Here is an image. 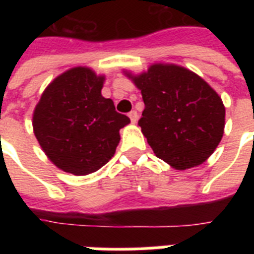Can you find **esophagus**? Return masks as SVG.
<instances>
[{
    "label": "esophagus",
    "mask_w": 254,
    "mask_h": 254,
    "mask_svg": "<svg viewBox=\"0 0 254 254\" xmlns=\"http://www.w3.org/2000/svg\"><path fill=\"white\" fill-rule=\"evenodd\" d=\"M129 119H130V121L133 124H135L137 123V120H138V113H137V112L135 111H131V112H129Z\"/></svg>",
    "instance_id": "34e87169"
}]
</instances>
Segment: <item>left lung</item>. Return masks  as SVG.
I'll list each match as a JSON object with an SVG mask.
<instances>
[{
  "label": "left lung",
  "mask_w": 254,
  "mask_h": 254,
  "mask_svg": "<svg viewBox=\"0 0 254 254\" xmlns=\"http://www.w3.org/2000/svg\"><path fill=\"white\" fill-rule=\"evenodd\" d=\"M124 73L141 91L145 109L138 125L154 154L177 170L205 162L224 134L225 107L217 92L177 64Z\"/></svg>",
  "instance_id": "obj_1"
}]
</instances>
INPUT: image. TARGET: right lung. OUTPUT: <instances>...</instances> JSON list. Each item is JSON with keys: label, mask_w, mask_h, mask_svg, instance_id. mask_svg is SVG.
Listing matches in <instances>:
<instances>
[{"label": "right lung", "mask_w": 254, "mask_h": 254, "mask_svg": "<svg viewBox=\"0 0 254 254\" xmlns=\"http://www.w3.org/2000/svg\"><path fill=\"white\" fill-rule=\"evenodd\" d=\"M105 76L73 67L50 83L33 113V129L47 158L77 177L97 171L115 155L120 129L130 123L101 95Z\"/></svg>", "instance_id": "add662e5"}]
</instances>
